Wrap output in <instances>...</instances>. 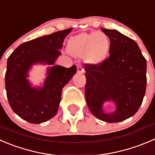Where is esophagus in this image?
Returning <instances> with one entry per match:
<instances>
[{"mask_svg": "<svg viewBox=\"0 0 155 155\" xmlns=\"http://www.w3.org/2000/svg\"><path fill=\"white\" fill-rule=\"evenodd\" d=\"M84 72H85V70H84V68L82 67V66L78 65L77 66V73H79V74H82V73H84Z\"/></svg>", "mask_w": 155, "mask_h": 155, "instance_id": "34e87169", "label": "esophagus"}]
</instances>
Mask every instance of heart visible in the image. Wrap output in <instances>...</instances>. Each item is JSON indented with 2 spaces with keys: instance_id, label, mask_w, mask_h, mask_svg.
Returning a JSON list of instances; mask_svg holds the SVG:
<instances>
[{
  "instance_id": "1",
  "label": "heart",
  "mask_w": 155,
  "mask_h": 155,
  "mask_svg": "<svg viewBox=\"0 0 155 155\" xmlns=\"http://www.w3.org/2000/svg\"><path fill=\"white\" fill-rule=\"evenodd\" d=\"M110 45V40L104 32H82L68 40L67 50L72 56L82 58L88 65L98 66L107 58Z\"/></svg>"
}]
</instances>
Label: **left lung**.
<instances>
[{"label": "left lung", "mask_w": 155, "mask_h": 155, "mask_svg": "<svg viewBox=\"0 0 155 155\" xmlns=\"http://www.w3.org/2000/svg\"><path fill=\"white\" fill-rule=\"evenodd\" d=\"M110 40L109 58L98 66L85 64V99L91 114L107 123H118L138 111L146 89V60L137 43L115 29L101 28ZM106 101L116 110L105 113Z\"/></svg>", "instance_id": "8db88e82"}]
</instances>
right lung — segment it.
<instances>
[{"instance_id": "add662e5", "label": "right lung", "mask_w": 155, "mask_h": 155, "mask_svg": "<svg viewBox=\"0 0 155 155\" xmlns=\"http://www.w3.org/2000/svg\"><path fill=\"white\" fill-rule=\"evenodd\" d=\"M73 28L58 31L20 45L7 59L5 87L15 114L31 124H41L56 115L62 89L76 73V67L55 65L66 36ZM36 64L48 65L41 87H33L28 72Z\"/></svg>"}]
</instances>
